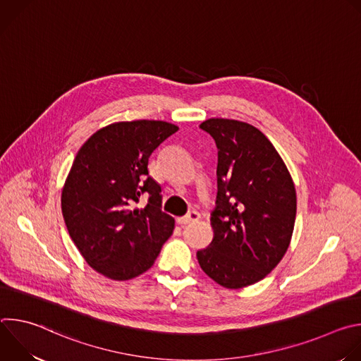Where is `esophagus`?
<instances>
[{
  "mask_svg": "<svg viewBox=\"0 0 361 361\" xmlns=\"http://www.w3.org/2000/svg\"><path fill=\"white\" fill-rule=\"evenodd\" d=\"M200 220V214L197 213V212H191V213H188L187 216H184V217H178L177 219V223L180 224V226H185V224H190V223H195V221H198Z\"/></svg>",
  "mask_w": 361,
  "mask_h": 361,
  "instance_id": "obj_1",
  "label": "esophagus"
}]
</instances>
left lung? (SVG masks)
Listing matches in <instances>:
<instances>
[{
    "label": "left lung",
    "instance_id": "obj_1",
    "mask_svg": "<svg viewBox=\"0 0 361 361\" xmlns=\"http://www.w3.org/2000/svg\"><path fill=\"white\" fill-rule=\"evenodd\" d=\"M219 148L213 241L197 251L202 271L226 288L263 280L284 257L294 230L293 178L270 140L247 123L200 124Z\"/></svg>",
    "mask_w": 361,
    "mask_h": 361
}]
</instances>
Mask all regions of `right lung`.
I'll return each mask as SVG.
<instances>
[{
    "label": "right lung",
    "instance_id": "1",
    "mask_svg": "<svg viewBox=\"0 0 361 361\" xmlns=\"http://www.w3.org/2000/svg\"><path fill=\"white\" fill-rule=\"evenodd\" d=\"M177 126L156 120L121 121L94 133L78 149L61 194L67 230L99 274L130 280L145 273L174 230L161 212V187L148 159ZM145 193L144 209L135 207Z\"/></svg>",
    "mask_w": 361,
    "mask_h": 361
}]
</instances>
